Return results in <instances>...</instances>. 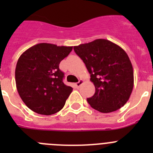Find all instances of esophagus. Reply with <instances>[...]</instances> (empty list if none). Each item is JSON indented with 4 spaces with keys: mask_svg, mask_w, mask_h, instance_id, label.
Masks as SVG:
<instances>
[{
    "mask_svg": "<svg viewBox=\"0 0 153 153\" xmlns=\"http://www.w3.org/2000/svg\"><path fill=\"white\" fill-rule=\"evenodd\" d=\"M83 79H79V82H78V83H76V86L77 88H79V86H80L81 85L83 84Z\"/></svg>",
    "mask_w": 153,
    "mask_h": 153,
    "instance_id": "1",
    "label": "esophagus"
}]
</instances>
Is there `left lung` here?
Returning a JSON list of instances; mask_svg holds the SVG:
<instances>
[{
    "instance_id": "obj_1",
    "label": "left lung",
    "mask_w": 153,
    "mask_h": 153,
    "mask_svg": "<svg viewBox=\"0 0 153 153\" xmlns=\"http://www.w3.org/2000/svg\"><path fill=\"white\" fill-rule=\"evenodd\" d=\"M95 86L94 95L87 99L92 108L103 113H111L129 100L134 84L133 69L123 48L105 39L74 46Z\"/></svg>"
}]
</instances>
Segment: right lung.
<instances>
[{"instance_id":"add662e5","label":"right lung","mask_w":153,"mask_h":153,"mask_svg":"<svg viewBox=\"0 0 153 153\" xmlns=\"http://www.w3.org/2000/svg\"><path fill=\"white\" fill-rule=\"evenodd\" d=\"M73 47L41 43L24 51L15 69L16 86L23 102L41 115L54 114L63 109L73 88L63 82L59 69Z\"/></svg>"}]
</instances>
